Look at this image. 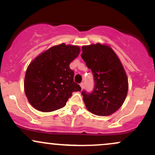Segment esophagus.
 I'll use <instances>...</instances> for the list:
<instances>
[{"instance_id": "1", "label": "esophagus", "mask_w": 155, "mask_h": 155, "mask_svg": "<svg viewBox=\"0 0 155 155\" xmlns=\"http://www.w3.org/2000/svg\"><path fill=\"white\" fill-rule=\"evenodd\" d=\"M80 87H81V89L84 88V83L83 82H81V84H80Z\"/></svg>"}]
</instances>
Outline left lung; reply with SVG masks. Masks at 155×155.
Segmentation results:
<instances>
[{
	"mask_svg": "<svg viewBox=\"0 0 155 155\" xmlns=\"http://www.w3.org/2000/svg\"><path fill=\"white\" fill-rule=\"evenodd\" d=\"M81 58L91 69L95 80L92 92H81L89 111L97 116H109L123 104L128 90L127 74L111 47L96 44L83 46Z\"/></svg>",
	"mask_w": 155,
	"mask_h": 155,
	"instance_id": "obj_1",
	"label": "left lung"
}]
</instances>
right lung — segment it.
<instances>
[{
    "label": "right lung",
    "instance_id": "1",
    "mask_svg": "<svg viewBox=\"0 0 155 155\" xmlns=\"http://www.w3.org/2000/svg\"><path fill=\"white\" fill-rule=\"evenodd\" d=\"M80 52L78 46L61 44L49 48L30 63L25 77V92L33 107L50 112L64 107L72 92L81 91L69 67Z\"/></svg>",
    "mask_w": 155,
    "mask_h": 155
}]
</instances>
